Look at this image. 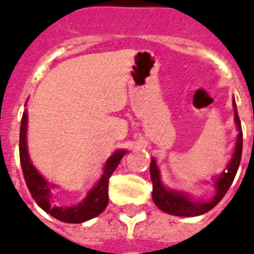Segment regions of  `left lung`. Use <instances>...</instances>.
I'll return each instance as SVG.
<instances>
[{
  "instance_id": "obj_1",
  "label": "left lung",
  "mask_w": 254,
  "mask_h": 254,
  "mask_svg": "<svg viewBox=\"0 0 254 254\" xmlns=\"http://www.w3.org/2000/svg\"><path fill=\"white\" fill-rule=\"evenodd\" d=\"M233 107H234V120L237 124V129H238L235 151L233 154V158L230 159L229 165L226 167V170L220 174V177L215 180L216 193L211 200L196 201V200H191L187 193L166 189L160 181V173L156 166V162L154 159L151 160L149 171H151V181H152V198H154L156 207L162 209L163 212L176 215V216H198V215H202V213L208 212L209 209H212L227 193L229 188L234 181L237 170L240 167L241 156H242V127H241L240 117L237 113L235 100H233Z\"/></svg>"
}]
</instances>
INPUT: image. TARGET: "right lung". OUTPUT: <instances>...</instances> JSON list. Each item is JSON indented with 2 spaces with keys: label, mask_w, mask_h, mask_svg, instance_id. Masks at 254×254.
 Here are the masks:
<instances>
[{
  "label": "right lung",
  "mask_w": 254,
  "mask_h": 254,
  "mask_svg": "<svg viewBox=\"0 0 254 254\" xmlns=\"http://www.w3.org/2000/svg\"><path fill=\"white\" fill-rule=\"evenodd\" d=\"M25 134H27V111L23 113L21 127H20V163L31 196L45 212L50 213L52 216L65 223H83L105 211V208L109 204V178L114 173L117 166L120 165V160L127 154V151L124 149L116 151L107 159L100 180L88 191V194L83 201L73 207H58L52 202L53 185H50L31 163Z\"/></svg>",
  "instance_id": "right-lung-1"
}]
</instances>
